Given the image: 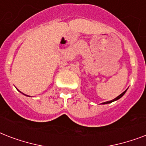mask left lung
<instances>
[{
	"mask_svg": "<svg viewBox=\"0 0 146 146\" xmlns=\"http://www.w3.org/2000/svg\"><path fill=\"white\" fill-rule=\"evenodd\" d=\"M126 91H124V92H123V93H122L121 94H119V95L118 96V97H116V98H114L113 100H110V101H107V102L103 103V104H110V103H112V102H113V101H116V100H119V98H121L122 97H123V96L124 94H125V93H126Z\"/></svg>",
	"mask_w": 146,
	"mask_h": 146,
	"instance_id": "1",
	"label": "left lung"
}]
</instances>
